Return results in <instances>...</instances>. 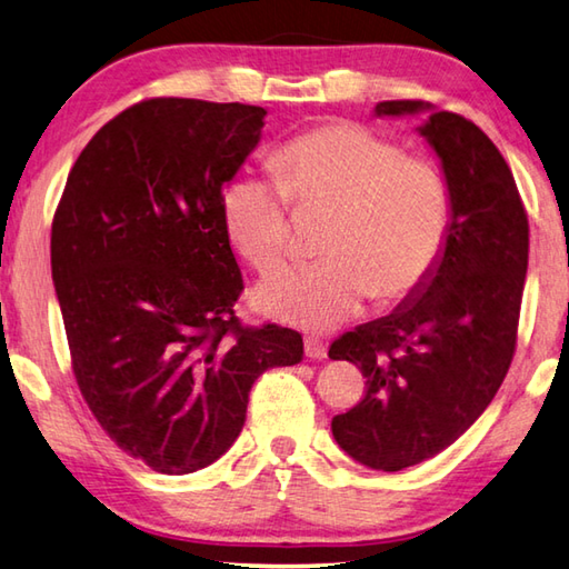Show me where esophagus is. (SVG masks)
I'll use <instances>...</instances> for the list:
<instances>
[{"mask_svg":"<svg viewBox=\"0 0 569 569\" xmlns=\"http://www.w3.org/2000/svg\"><path fill=\"white\" fill-rule=\"evenodd\" d=\"M305 353L309 359H327V345L319 337L305 339Z\"/></svg>","mask_w":569,"mask_h":569,"instance_id":"34e87169","label":"esophagus"}]
</instances>
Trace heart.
I'll return each instance as SVG.
<instances>
[{
  "label": "heart",
  "mask_w": 569,
  "mask_h": 569,
  "mask_svg": "<svg viewBox=\"0 0 569 569\" xmlns=\"http://www.w3.org/2000/svg\"><path fill=\"white\" fill-rule=\"evenodd\" d=\"M274 178L242 176L220 200L224 234L260 274L292 260V208L329 212L319 262L257 289L262 312L307 331H329L373 297L396 307L441 264L453 224L446 173L431 158L367 126L327 123L299 133L270 160Z\"/></svg>",
  "instance_id": "heart-1"
}]
</instances>
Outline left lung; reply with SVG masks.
I'll return each mask as SVG.
<instances>
[{"label": "left lung", "instance_id": "obj_1", "mask_svg": "<svg viewBox=\"0 0 569 569\" xmlns=\"http://www.w3.org/2000/svg\"><path fill=\"white\" fill-rule=\"evenodd\" d=\"M423 101H381L379 116ZM421 136L441 158L453 224L441 264L411 302L347 331L329 359L357 363L361 401L331 418L345 451L373 470L441 453L488 409L518 347L530 224L506 158L460 113L431 111Z\"/></svg>", "mask_w": 569, "mask_h": 569}]
</instances>
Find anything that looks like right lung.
Masks as SVG:
<instances>
[{"label": "right lung", "instance_id": "obj_1", "mask_svg": "<svg viewBox=\"0 0 569 569\" xmlns=\"http://www.w3.org/2000/svg\"><path fill=\"white\" fill-rule=\"evenodd\" d=\"M264 109L146 99L99 128L51 222L71 371L106 436L166 476L210 466L244 426L254 379L302 361V335L244 327L222 188Z\"/></svg>", "mask_w": 569, "mask_h": 569}]
</instances>
